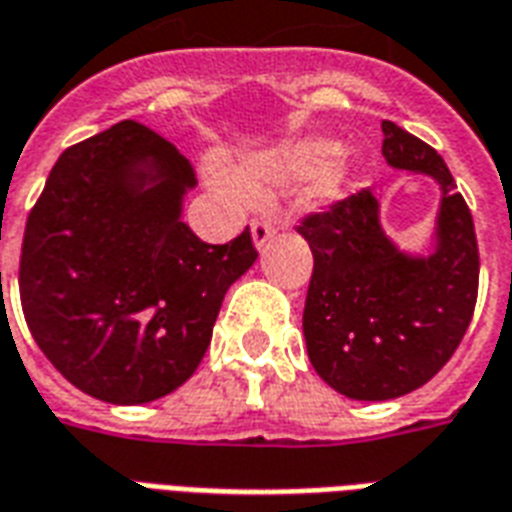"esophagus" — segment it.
<instances>
[{"label":"esophagus","mask_w":512,"mask_h":512,"mask_svg":"<svg viewBox=\"0 0 512 512\" xmlns=\"http://www.w3.org/2000/svg\"><path fill=\"white\" fill-rule=\"evenodd\" d=\"M276 225L271 222V217H255L252 219V241H255V246H263L268 241V238L274 236Z\"/></svg>","instance_id":"34e87169"}]
</instances>
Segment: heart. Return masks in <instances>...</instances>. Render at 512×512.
Instances as JSON below:
<instances>
[{"label": "heart", "instance_id": "heart-1", "mask_svg": "<svg viewBox=\"0 0 512 512\" xmlns=\"http://www.w3.org/2000/svg\"><path fill=\"white\" fill-rule=\"evenodd\" d=\"M339 154V146L333 140H306L298 143L293 149L282 151V154H271V157H260V160L246 162L241 179L249 187H260L266 181H301L314 179L320 189H336L347 179V165L344 162L333 163ZM217 179L222 187L236 189V179L217 170Z\"/></svg>", "mask_w": 512, "mask_h": 512}]
</instances>
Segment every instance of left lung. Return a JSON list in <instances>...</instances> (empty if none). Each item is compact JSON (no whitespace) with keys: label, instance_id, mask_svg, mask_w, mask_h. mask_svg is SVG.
<instances>
[{"label":"left lung","instance_id":"obj_1","mask_svg":"<svg viewBox=\"0 0 512 512\" xmlns=\"http://www.w3.org/2000/svg\"><path fill=\"white\" fill-rule=\"evenodd\" d=\"M382 157L439 181L434 255H401L382 233L372 189L298 222L314 255L304 306L309 361L333 391L358 401L426 385L461 344L478 301L475 222L445 160L393 121H382Z\"/></svg>","mask_w":512,"mask_h":512}]
</instances>
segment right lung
<instances>
[{"mask_svg": "<svg viewBox=\"0 0 512 512\" xmlns=\"http://www.w3.org/2000/svg\"><path fill=\"white\" fill-rule=\"evenodd\" d=\"M195 170L138 121L75 143L29 211L18 290L45 358L78 391L146 404L195 374L227 287L252 268L246 227L227 244L181 222Z\"/></svg>", "mask_w": 512, "mask_h": 512, "instance_id": "1", "label": "right lung"}]
</instances>
